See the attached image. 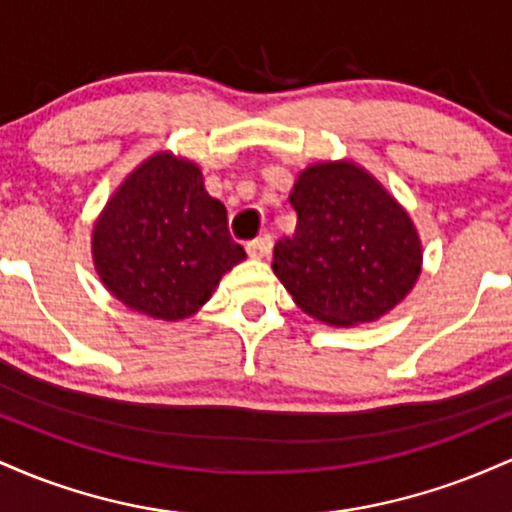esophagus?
I'll list each match as a JSON object with an SVG mask.
<instances>
[{
    "mask_svg": "<svg viewBox=\"0 0 512 512\" xmlns=\"http://www.w3.org/2000/svg\"><path fill=\"white\" fill-rule=\"evenodd\" d=\"M245 250H248L252 260H264V257H269V252H272V238L262 236V238L250 240V243L245 245Z\"/></svg>",
    "mask_w": 512,
    "mask_h": 512,
    "instance_id": "obj_1",
    "label": "esophagus"
}]
</instances>
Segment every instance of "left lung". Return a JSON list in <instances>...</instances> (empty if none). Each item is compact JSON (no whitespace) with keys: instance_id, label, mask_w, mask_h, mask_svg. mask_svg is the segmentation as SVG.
<instances>
[{"instance_id":"1","label":"left lung","mask_w":512,"mask_h":512,"mask_svg":"<svg viewBox=\"0 0 512 512\" xmlns=\"http://www.w3.org/2000/svg\"><path fill=\"white\" fill-rule=\"evenodd\" d=\"M296 233L274 245L272 269L303 313L356 327L390 313L424 264L409 211L358 163L320 161L289 195Z\"/></svg>"}]
</instances>
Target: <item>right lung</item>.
I'll return each instance as SVG.
<instances>
[{
    "instance_id": "right-lung-1",
    "label": "right lung",
    "mask_w": 512,
    "mask_h": 512,
    "mask_svg": "<svg viewBox=\"0 0 512 512\" xmlns=\"http://www.w3.org/2000/svg\"><path fill=\"white\" fill-rule=\"evenodd\" d=\"M91 255L117 301L166 322L195 315L245 260L202 168L173 151L149 156L120 182L93 223Z\"/></svg>"
}]
</instances>
